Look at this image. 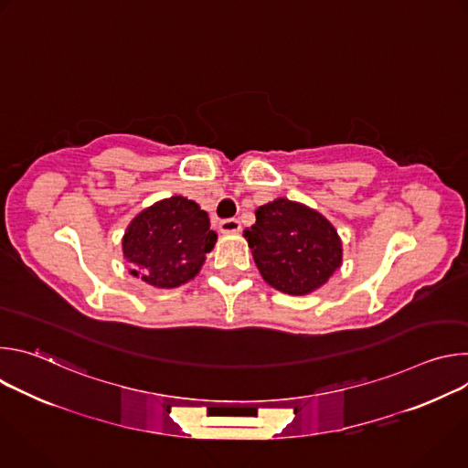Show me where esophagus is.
<instances>
[{"label":"esophagus","instance_id":"obj_1","mask_svg":"<svg viewBox=\"0 0 468 468\" xmlns=\"http://www.w3.org/2000/svg\"><path fill=\"white\" fill-rule=\"evenodd\" d=\"M220 229L224 233H237L240 229V222L237 218H224L220 220Z\"/></svg>","mask_w":468,"mask_h":468}]
</instances>
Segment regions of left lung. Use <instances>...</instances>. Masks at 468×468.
Segmentation results:
<instances>
[{
  "instance_id": "obj_1",
  "label": "left lung",
  "mask_w": 468,
  "mask_h": 468,
  "mask_svg": "<svg viewBox=\"0 0 468 468\" xmlns=\"http://www.w3.org/2000/svg\"><path fill=\"white\" fill-rule=\"evenodd\" d=\"M244 237L264 282L287 294L302 296L322 287L343 261L335 228L285 197L261 206Z\"/></svg>"
}]
</instances>
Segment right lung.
I'll use <instances>...</instances> for the list:
<instances>
[{
    "label": "right lung",
    "mask_w": 468,
    "mask_h": 468,
    "mask_svg": "<svg viewBox=\"0 0 468 468\" xmlns=\"http://www.w3.org/2000/svg\"><path fill=\"white\" fill-rule=\"evenodd\" d=\"M215 242L207 213L192 199L172 196L133 218L122 246L133 276L174 289L199 272Z\"/></svg>",
    "instance_id": "add662e5"
}]
</instances>
